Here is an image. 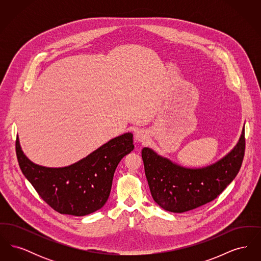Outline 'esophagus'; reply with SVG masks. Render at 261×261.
<instances>
[{
    "label": "esophagus",
    "mask_w": 261,
    "mask_h": 261,
    "mask_svg": "<svg viewBox=\"0 0 261 261\" xmlns=\"http://www.w3.org/2000/svg\"><path fill=\"white\" fill-rule=\"evenodd\" d=\"M135 139L138 142L145 143L148 139V134L145 130H139V131H137L136 134H135Z\"/></svg>",
    "instance_id": "1"
}]
</instances>
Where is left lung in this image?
<instances>
[{"instance_id": "left-lung-1", "label": "left lung", "mask_w": 261, "mask_h": 261, "mask_svg": "<svg viewBox=\"0 0 261 261\" xmlns=\"http://www.w3.org/2000/svg\"><path fill=\"white\" fill-rule=\"evenodd\" d=\"M245 126L236 145L223 159L202 168H186L142 149L145 173L153 200L163 210L182 213L216 199L239 173L245 155Z\"/></svg>"}]
</instances>
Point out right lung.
I'll use <instances>...</instances> for the list:
<instances>
[{"label":"right lung","instance_id":"1","mask_svg":"<svg viewBox=\"0 0 261 261\" xmlns=\"http://www.w3.org/2000/svg\"><path fill=\"white\" fill-rule=\"evenodd\" d=\"M133 149V134L125 133L74 164L50 168L30 162L18 139L15 142L19 167L38 195L53 210L75 216L87 215L105 205L118 163Z\"/></svg>","mask_w":261,"mask_h":261}]
</instances>
